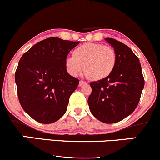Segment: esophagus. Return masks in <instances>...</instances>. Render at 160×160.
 Instances as JSON below:
<instances>
[{
    "label": "esophagus",
    "instance_id": "esophagus-1",
    "mask_svg": "<svg viewBox=\"0 0 160 160\" xmlns=\"http://www.w3.org/2000/svg\"><path fill=\"white\" fill-rule=\"evenodd\" d=\"M85 84H86V82H85V81H82V80H81L80 82H79V86H82V85H85Z\"/></svg>",
    "mask_w": 160,
    "mask_h": 160
}]
</instances>
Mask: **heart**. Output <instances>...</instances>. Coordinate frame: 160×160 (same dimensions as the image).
Returning <instances> with one entry per match:
<instances>
[{"label": "heart", "mask_w": 160, "mask_h": 160, "mask_svg": "<svg viewBox=\"0 0 160 160\" xmlns=\"http://www.w3.org/2000/svg\"><path fill=\"white\" fill-rule=\"evenodd\" d=\"M116 54L110 46L98 43H86L77 48L73 56L65 60L67 71L76 76L84 69L85 75L92 80L107 78L114 70Z\"/></svg>", "instance_id": "1"}]
</instances>
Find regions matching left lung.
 <instances>
[{"mask_svg": "<svg viewBox=\"0 0 160 160\" xmlns=\"http://www.w3.org/2000/svg\"><path fill=\"white\" fill-rule=\"evenodd\" d=\"M116 54L114 70L107 78L90 83L88 103L92 114L104 123L118 122L134 112L145 81L140 62L132 51L116 39L107 38Z\"/></svg>", "mask_w": 160, "mask_h": 160, "instance_id": "1", "label": "left lung"}]
</instances>
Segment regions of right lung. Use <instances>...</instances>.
<instances>
[{"instance_id": "1", "label": "right lung", "mask_w": 160, "mask_h": 160, "mask_svg": "<svg viewBox=\"0 0 160 160\" xmlns=\"http://www.w3.org/2000/svg\"><path fill=\"white\" fill-rule=\"evenodd\" d=\"M78 44L48 38L21 56L15 72L18 96L24 112L35 121L50 124L66 112L79 80L68 74L65 60Z\"/></svg>"}]
</instances>
